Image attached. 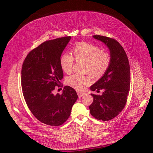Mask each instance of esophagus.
<instances>
[{"label": "esophagus", "mask_w": 153, "mask_h": 153, "mask_svg": "<svg viewBox=\"0 0 153 153\" xmlns=\"http://www.w3.org/2000/svg\"><path fill=\"white\" fill-rule=\"evenodd\" d=\"M77 94H78V96L79 98H81V97H82L85 94L84 92H81V91H77Z\"/></svg>", "instance_id": "obj_1"}]
</instances>
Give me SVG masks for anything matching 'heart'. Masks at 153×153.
I'll return each instance as SVG.
<instances>
[{
    "label": "heart",
    "mask_w": 153,
    "mask_h": 153,
    "mask_svg": "<svg viewBox=\"0 0 153 153\" xmlns=\"http://www.w3.org/2000/svg\"><path fill=\"white\" fill-rule=\"evenodd\" d=\"M74 58L71 55L64 53L60 58V64L64 72L70 74L75 59L77 62H84V71L89 73L94 78L103 76L111 63V55L107 51L102 50L98 46L82 42L77 43L73 49ZM89 75H73L68 77L67 84L77 90H82L84 85L89 84Z\"/></svg>",
    "instance_id": "obj_1"
}]
</instances>
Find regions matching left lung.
Here are the masks:
<instances>
[{"label":"left lung","mask_w":153,"mask_h":153,"mask_svg":"<svg viewBox=\"0 0 153 153\" xmlns=\"http://www.w3.org/2000/svg\"><path fill=\"white\" fill-rule=\"evenodd\" d=\"M108 47L111 63L100 79L91 87V90L102 95L91 94L93 102L89 106L90 113L95 119L108 121L119 114L127 102L130 87V69L127 55L117 40L108 37L94 35Z\"/></svg>","instance_id":"obj_1"}]
</instances>
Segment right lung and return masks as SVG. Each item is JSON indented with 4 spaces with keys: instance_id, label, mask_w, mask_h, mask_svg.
<instances>
[{
    "instance_id": "1",
    "label": "right lung",
    "mask_w": 153,
    "mask_h": 153,
    "mask_svg": "<svg viewBox=\"0 0 153 153\" xmlns=\"http://www.w3.org/2000/svg\"><path fill=\"white\" fill-rule=\"evenodd\" d=\"M70 39L66 36L45 41L27 54L22 64L21 84L27 105L38 121L50 126L65 123L78 98L69 86L64 87L62 94L53 92L61 87L60 58Z\"/></svg>"
}]
</instances>
